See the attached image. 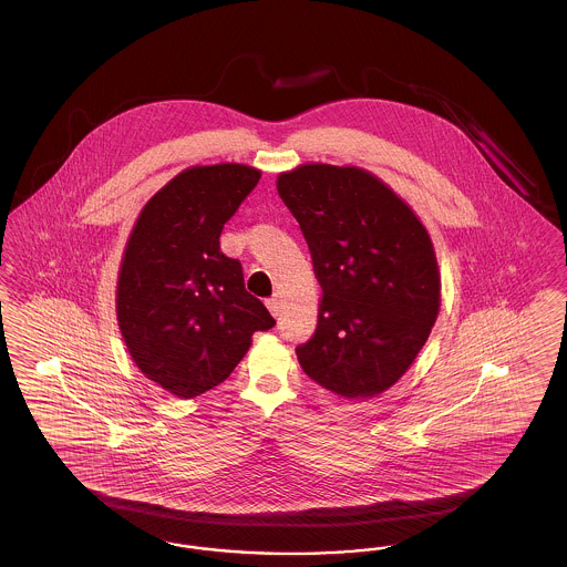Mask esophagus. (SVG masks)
I'll return each instance as SVG.
<instances>
[{"label":"esophagus","mask_w":567,"mask_h":567,"mask_svg":"<svg viewBox=\"0 0 567 567\" xmlns=\"http://www.w3.org/2000/svg\"><path fill=\"white\" fill-rule=\"evenodd\" d=\"M266 306H268V310H270L274 317L280 315V308H282V306H280V297L271 296L270 299H266Z\"/></svg>","instance_id":"obj_1"}]
</instances>
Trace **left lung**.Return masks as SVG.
<instances>
[{
  "mask_svg": "<svg viewBox=\"0 0 567 567\" xmlns=\"http://www.w3.org/2000/svg\"><path fill=\"white\" fill-rule=\"evenodd\" d=\"M276 189L299 223L323 289L301 370L327 391L368 400L412 365L440 312V270L419 216L372 172L303 163Z\"/></svg>",
  "mask_w": 567,
  "mask_h": 567,
  "instance_id": "left-lung-1",
  "label": "left lung"
}]
</instances>
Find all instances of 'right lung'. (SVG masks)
Listing matches in <instances>:
<instances>
[{"mask_svg": "<svg viewBox=\"0 0 567 567\" xmlns=\"http://www.w3.org/2000/svg\"><path fill=\"white\" fill-rule=\"evenodd\" d=\"M259 178L243 163L193 165L135 218L116 282L118 329L140 372L176 398L215 389L252 333L276 324L218 243Z\"/></svg>", "mask_w": 567, "mask_h": 567, "instance_id": "right-lung-1", "label": "right lung"}]
</instances>
